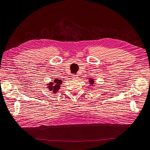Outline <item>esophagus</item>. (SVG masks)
Returning <instances> with one entry per match:
<instances>
[{
  "instance_id": "1",
  "label": "esophagus",
  "mask_w": 150,
  "mask_h": 150,
  "mask_svg": "<svg viewBox=\"0 0 150 150\" xmlns=\"http://www.w3.org/2000/svg\"><path fill=\"white\" fill-rule=\"evenodd\" d=\"M73 79H77V78H78V75H77V74H73Z\"/></svg>"
}]
</instances>
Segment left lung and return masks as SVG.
I'll use <instances>...</instances> for the list:
<instances>
[{"label": "left lung", "instance_id": "8db88e82", "mask_svg": "<svg viewBox=\"0 0 150 150\" xmlns=\"http://www.w3.org/2000/svg\"><path fill=\"white\" fill-rule=\"evenodd\" d=\"M89 83L90 84H91V86H93V84L94 83V82H95V81H94V79H93L92 78H91L89 79Z\"/></svg>", "mask_w": 150, "mask_h": 150}]
</instances>
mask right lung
I'll return each instance as SVG.
<instances>
[{
    "label": "right lung",
    "mask_w": 150,
    "mask_h": 150,
    "mask_svg": "<svg viewBox=\"0 0 150 150\" xmlns=\"http://www.w3.org/2000/svg\"><path fill=\"white\" fill-rule=\"evenodd\" d=\"M62 81L58 79H55L53 82H50L49 83H47V88H49V91H52L53 93H57L60 88V85L62 83Z\"/></svg>",
    "instance_id": "right-lung-1"
}]
</instances>
